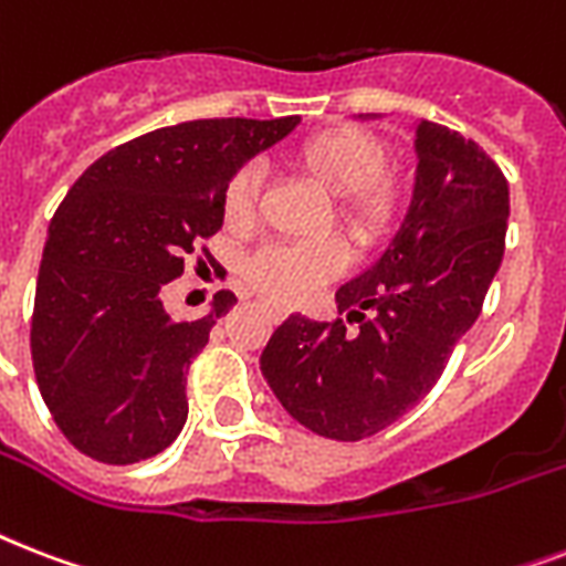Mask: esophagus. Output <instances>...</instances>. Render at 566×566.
<instances>
[{"mask_svg":"<svg viewBox=\"0 0 566 566\" xmlns=\"http://www.w3.org/2000/svg\"><path fill=\"white\" fill-rule=\"evenodd\" d=\"M258 308L264 311V314H270V317H273L275 323H282V319L287 317V308H284V305H279V302L261 300V302H258Z\"/></svg>","mask_w":566,"mask_h":566,"instance_id":"1","label":"esophagus"}]
</instances>
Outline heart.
Returning <instances> with one entry per match:
<instances>
[{"label": "heart", "instance_id": "heart-1", "mask_svg": "<svg viewBox=\"0 0 566 566\" xmlns=\"http://www.w3.org/2000/svg\"><path fill=\"white\" fill-rule=\"evenodd\" d=\"M291 161L314 185L335 196L337 222L355 247L378 249L394 238L411 205V181L387 161V146L358 126H328L308 135ZM261 172L234 170L222 188V222L229 231H249L258 217ZM349 266V249L340 240L317 247H266L247 261V282L279 302H305L335 282Z\"/></svg>", "mask_w": 566, "mask_h": 566}]
</instances>
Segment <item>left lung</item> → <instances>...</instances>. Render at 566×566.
Segmentation results:
<instances>
[{
	"mask_svg": "<svg viewBox=\"0 0 566 566\" xmlns=\"http://www.w3.org/2000/svg\"><path fill=\"white\" fill-rule=\"evenodd\" d=\"M413 149L411 208L385 255L337 291L346 319L293 314L261 353L284 411L319 438H373L411 411L482 314L502 264L509 181L496 161L429 119Z\"/></svg>",
	"mask_w": 566,
	"mask_h": 566,
	"instance_id": "obj_1",
	"label": "left lung"
}]
</instances>
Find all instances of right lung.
Wrapping results in <instances>:
<instances>
[{
  "mask_svg": "<svg viewBox=\"0 0 566 566\" xmlns=\"http://www.w3.org/2000/svg\"><path fill=\"white\" fill-rule=\"evenodd\" d=\"M300 117L193 119L114 146L66 190L40 261L31 361L57 429L102 464H137L188 420V367L234 293L176 319L164 287L222 226V188ZM205 258L208 247H202ZM205 264V261H199Z\"/></svg>",
  "mask_w": 566,
  "mask_h": 566,
  "instance_id": "obj_1",
  "label": "right lung"
}]
</instances>
